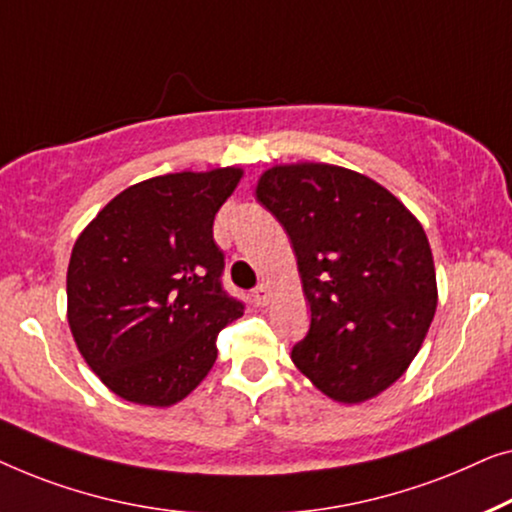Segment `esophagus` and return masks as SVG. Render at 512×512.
Returning a JSON list of instances; mask_svg holds the SVG:
<instances>
[{
	"instance_id": "34e87169",
	"label": "esophagus",
	"mask_w": 512,
	"mask_h": 512,
	"mask_svg": "<svg viewBox=\"0 0 512 512\" xmlns=\"http://www.w3.org/2000/svg\"><path fill=\"white\" fill-rule=\"evenodd\" d=\"M253 299H255L257 306H266V304H269V299H271V287H269V285H259V287H255Z\"/></svg>"
}]
</instances>
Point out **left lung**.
Wrapping results in <instances>:
<instances>
[{
	"mask_svg": "<svg viewBox=\"0 0 512 512\" xmlns=\"http://www.w3.org/2000/svg\"><path fill=\"white\" fill-rule=\"evenodd\" d=\"M257 201L290 236L311 327L297 369L341 403L403 376L436 313L427 234L383 185L334 164H283L259 176Z\"/></svg>",
	"mask_w": 512,
	"mask_h": 512,
	"instance_id": "left-lung-1",
	"label": "left lung"
}]
</instances>
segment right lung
I'll return each instance as SVG.
<instances>
[{"mask_svg": "<svg viewBox=\"0 0 512 512\" xmlns=\"http://www.w3.org/2000/svg\"><path fill=\"white\" fill-rule=\"evenodd\" d=\"M243 176L225 167L155 176L113 197L74 243L67 318L92 371L120 399L171 406L218 357L215 338L241 318L222 290L213 220Z\"/></svg>", "mask_w": 512, "mask_h": 512, "instance_id": "right-lung-1", "label": "right lung"}]
</instances>
